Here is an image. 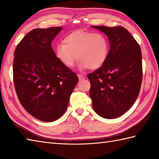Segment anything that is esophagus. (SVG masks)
<instances>
[{"label":"esophagus","mask_w":159,"mask_h":159,"mask_svg":"<svg viewBox=\"0 0 159 159\" xmlns=\"http://www.w3.org/2000/svg\"><path fill=\"white\" fill-rule=\"evenodd\" d=\"M77 76H78V77H79V80H83V79H85V77L84 76H83L82 74H78Z\"/></svg>","instance_id":"1"}]
</instances>
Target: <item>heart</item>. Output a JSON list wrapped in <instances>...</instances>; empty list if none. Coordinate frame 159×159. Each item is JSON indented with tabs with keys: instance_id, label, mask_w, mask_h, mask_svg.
<instances>
[{
	"instance_id": "b5f03b06",
	"label": "heart",
	"mask_w": 159,
	"mask_h": 159,
	"mask_svg": "<svg viewBox=\"0 0 159 159\" xmlns=\"http://www.w3.org/2000/svg\"><path fill=\"white\" fill-rule=\"evenodd\" d=\"M109 43L102 33L79 30L64 37L63 43H57L55 56L63 66H74L77 59L80 70L98 69L105 63Z\"/></svg>"
}]
</instances>
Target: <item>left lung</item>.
<instances>
[{"label": "left lung", "mask_w": 159, "mask_h": 159, "mask_svg": "<svg viewBox=\"0 0 159 159\" xmlns=\"http://www.w3.org/2000/svg\"><path fill=\"white\" fill-rule=\"evenodd\" d=\"M105 33L110 50L105 63L87 75L94 111L113 119L129 110L139 95L142 81V57L139 43L122 26H92Z\"/></svg>", "instance_id": "1"}]
</instances>
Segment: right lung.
<instances>
[{
	"mask_svg": "<svg viewBox=\"0 0 159 159\" xmlns=\"http://www.w3.org/2000/svg\"><path fill=\"white\" fill-rule=\"evenodd\" d=\"M61 26L35 29L17 46L13 64L18 99L27 112L47 122L66 112L79 78L55 56L51 43Z\"/></svg>",
	"mask_w": 159,
	"mask_h": 159,
	"instance_id": "obj_1",
	"label": "right lung"
}]
</instances>
